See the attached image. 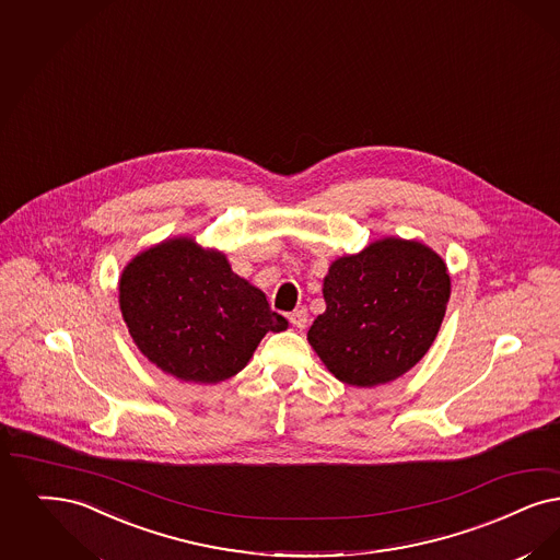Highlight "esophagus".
Returning a JSON list of instances; mask_svg holds the SVG:
<instances>
[{"label": "esophagus", "mask_w": 560, "mask_h": 560, "mask_svg": "<svg viewBox=\"0 0 560 560\" xmlns=\"http://www.w3.org/2000/svg\"><path fill=\"white\" fill-rule=\"evenodd\" d=\"M291 325L298 327V329H304L308 325V311L306 308H300L295 313L290 314Z\"/></svg>", "instance_id": "esophagus-1"}]
</instances>
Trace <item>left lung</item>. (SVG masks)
<instances>
[{
    "instance_id": "8db88e82",
    "label": "left lung",
    "mask_w": 560,
    "mask_h": 560,
    "mask_svg": "<svg viewBox=\"0 0 560 560\" xmlns=\"http://www.w3.org/2000/svg\"><path fill=\"white\" fill-rule=\"evenodd\" d=\"M327 311L308 341L337 380L375 387L423 359L450 300L446 262L421 242L385 237L341 256L323 281Z\"/></svg>"
}]
</instances>
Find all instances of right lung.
Instances as JSON below:
<instances>
[{"instance_id":"1","label":"right lung","mask_w":560,"mask_h":560,"mask_svg":"<svg viewBox=\"0 0 560 560\" xmlns=\"http://www.w3.org/2000/svg\"><path fill=\"white\" fill-rule=\"evenodd\" d=\"M118 302L143 357L189 383L237 375L262 337L288 329L223 252L203 249L191 237L137 254L120 275Z\"/></svg>"}]
</instances>
